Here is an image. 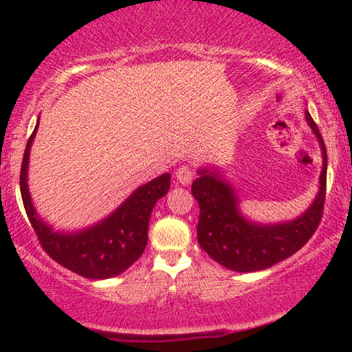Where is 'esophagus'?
Segmentation results:
<instances>
[{"instance_id":"34e87169","label":"esophagus","mask_w":352,"mask_h":352,"mask_svg":"<svg viewBox=\"0 0 352 352\" xmlns=\"http://www.w3.org/2000/svg\"><path fill=\"white\" fill-rule=\"evenodd\" d=\"M175 177H177V182H179L180 185H190L193 180V170L190 167H187V165H184V167L177 168Z\"/></svg>"}]
</instances>
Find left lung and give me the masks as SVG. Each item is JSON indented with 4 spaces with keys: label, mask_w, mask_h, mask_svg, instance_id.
<instances>
[{
    "label": "left lung",
    "mask_w": 352,
    "mask_h": 352,
    "mask_svg": "<svg viewBox=\"0 0 352 352\" xmlns=\"http://www.w3.org/2000/svg\"><path fill=\"white\" fill-rule=\"evenodd\" d=\"M305 117L321 147L322 167L316 197L293 220L278 223L250 220L241 213L236 190L225 179L220 168L205 167L197 172L199 179L192 184V195L200 207L197 236L204 252L218 265L238 273L266 270L296 253L316 232L324 207L328 155L318 125L308 111Z\"/></svg>",
    "instance_id": "obj_1"
}]
</instances>
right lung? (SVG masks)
Here are the masks:
<instances>
[{
    "label": "right lung",
    "instance_id": "obj_1",
    "mask_svg": "<svg viewBox=\"0 0 352 352\" xmlns=\"http://www.w3.org/2000/svg\"><path fill=\"white\" fill-rule=\"evenodd\" d=\"M38 127L39 119L26 144L19 185L28 218L44 252L64 268L89 280H107L124 273L142 256L148 240L147 230L152 208L167 195L170 188V173H162L137 187L114 212L91 227L74 232L54 230L36 212L28 187L30 152Z\"/></svg>",
    "mask_w": 352,
    "mask_h": 352
}]
</instances>
